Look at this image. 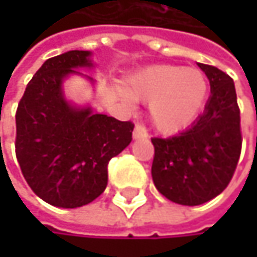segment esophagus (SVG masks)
<instances>
[{"instance_id":"34e87169","label":"esophagus","mask_w":257,"mask_h":257,"mask_svg":"<svg viewBox=\"0 0 257 257\" xmlns=\"http://www.w3.org/2000/svg\"><path fill=\"white\" fill-rule=\"evenodd\" d=\"M149 135L147 128L141 123H137L135 128H134V138H146Z\"/></svg>"}]
</instances>
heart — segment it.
Segmentation results:
<instances>
[{
    "label": "heart",
    "mask_w": 257,
    "mask_h": 257,
    "mask_svg": "<svg viewBox=\"0 0 257 257\" xmlns=\"http://www.w3.org/2000/svg\"><path fill=\"white\" fill-rule=\"evenodd\" d=\"M208 90L202 71L179 65L150 67L131 81V95L150 102L152 122L165 134L189 126L201 113Z\"/></svg>",
    "instance_id": "obj_1"
}]
</instances>
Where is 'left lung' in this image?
<instances>
[{
	"label": "left lung",
	"mask_w": 257,
	"mask_h": 257,
	"mask_svg": "<svg viewBox=\"0 0 257 257\" xmlns=\"http://www.w3.org/2000/svg\"><path fill=\"white\" fill-rule=\"evenodd\" d=\"M198 65L211 87L204 113L174 137L152 138L155 186L180 205H201L220 195L232 180L242 144L233 80L213 65Z\"/></svg>",
	"instance_id": "1"
}]
</instances>
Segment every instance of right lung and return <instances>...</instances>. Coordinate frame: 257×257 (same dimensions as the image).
<instances>
[{"mask_svg":"<svg viewBox=\"0 0 257 257\" xmlns=\"http://www.w3.org/2000/svg\"><path fill=\"white\" fill-rule=\"evenodd\" d=\"M89 52L71 50L47 59L31 78L16 110V158L32 192L55 207L77 208L107 187L108 162L132 140V122L90 108H73L62 80L90 67Z\"/></svg>","mask_w":257,"mask_h":257,"instance_id":"1","label":"right lung"}]
</instances>
